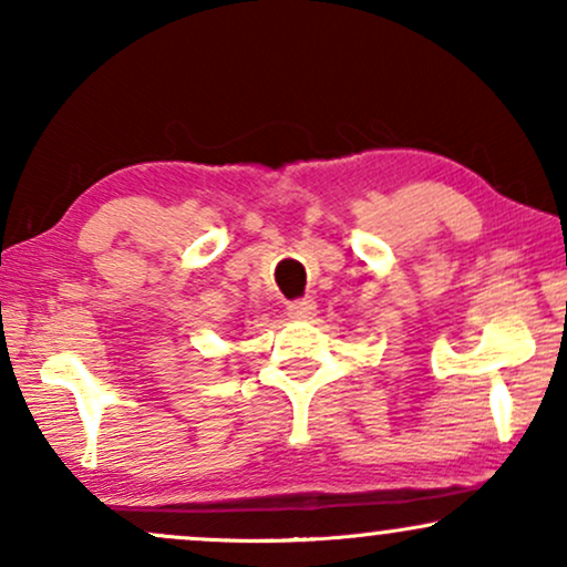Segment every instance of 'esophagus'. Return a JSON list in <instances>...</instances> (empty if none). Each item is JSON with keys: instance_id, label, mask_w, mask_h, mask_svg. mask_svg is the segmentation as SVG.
<instances>
[{"instance_id": "obj_1", "label": "esophagus", "mask_w": 567, "mask_h": 567, "mask_svg": "<svg viewBox=\"0 0 567 567\" xmlns=\"http://www.w3.org/2000/svg\"><path fill=\"white\" fill-rule=\"evenodd\" d=\"M313 311H317V303L311 298H298V301L288 303V317L292 319H311Z\"/></svg>"}]
</instances>
